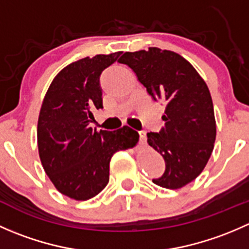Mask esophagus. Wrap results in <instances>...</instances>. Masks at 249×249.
Wrapping results in <instances>:
<instances>
[{
  "mask_svg": "<svg viewBox=\"0 0 249 249\" xmlns=\"http://www.w3.org/2000/svg\"><path fill=\"white\" fill-rule=\"evenodd\" d=\"M140 143L141 144H144L145 141H147V135H145L144 131H140Z\"/></svg>",
  "mask_w": 249,
  "mask_h": 249,
  "instance_id": "34e87169",
  "label": "esophagus"
}]
</instances>
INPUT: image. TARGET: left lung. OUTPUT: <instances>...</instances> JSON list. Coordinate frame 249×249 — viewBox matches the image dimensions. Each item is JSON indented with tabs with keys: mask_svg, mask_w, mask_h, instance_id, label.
Listing matches in <instances>:
<instances>
[{
	"mask_svg": "<svg viewBox=\"0 0 249 249\" xmlns=\"http://www.w3.org/2000/svg\"><path fill=\"white\" fill-rule=\"evenodd\" d=\"M136 73L154 101L166 102L159 132H148L147 142L162 155L164 175L153 183L179 189L205 169L215 141L213 102L207 84L189 61L171 50L152 47L126 52L119 59Z\"/></svg>",
	"mask_w": 249,
	"mask_h": 249,
	"instance_id": "8db88e82",
	"label": "left lung"
}]
</instances>
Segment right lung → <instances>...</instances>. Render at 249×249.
<instances>
[{
	"instance_id": "add662e5",
	"label": "right lung",
	"mask_w": 249,
	"mask_h": 249,
	"mask_svg": "<svg viewBox=\"0 0 249 249\" xmlns=\"http://www.w3.org/2000/svg\"><path fill=\"white\" fill-rule=\"evenodd\" d=\"M120 54L70 64L53 79L42 102L37 125L41 162L55 188L78 201L102 192L109 180L113 154L139 142V132L129 126L117 131L90 127L92 110L102 108L100 76Z\"/></svg>"
}]
</instances>
